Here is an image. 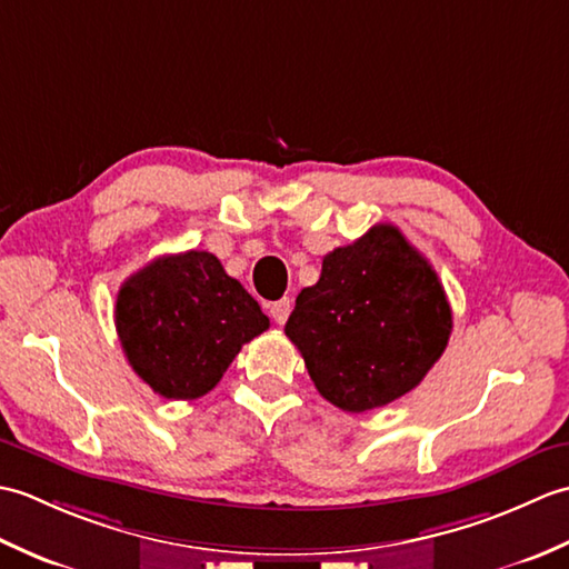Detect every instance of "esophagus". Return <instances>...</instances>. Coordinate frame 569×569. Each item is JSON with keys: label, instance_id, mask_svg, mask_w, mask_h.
Here are the masks:
<instances>
[{"label": "esophagus", "instance_id": "obj_1", "mask_svg": "<svg viewBox=\"0 0 569 569\" xmlns=\"http://www.w3.org/2000/svg\"><path fill=\"white\" fill-rule=\"evenodd\" d=\"M288 312H291V300H288V298L276 300V303L269 306V316L276 325H283L288 320Z\"/></svg>", "mask_w": 569, "mask_h": 569}]
</instances>
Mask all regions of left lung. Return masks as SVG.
<instances>
[{
  "mask_svg": "<svg viewBox=\"0 0 569 569\" xmlns=\"http://www.w3.org/2000/svg\"><path fill=\"white\" fill-rule=\"evenodd\" d=\"M452 308L428 259L393 224L322 259L286 335L322 398L347 413L389 406L413 391L445 352Z\"/></svg>",
  "mask_w": 569,
  "mask_h": 569,
  "instance_id": "8db88e82",
  "label": "left lung"
}]
</instances>
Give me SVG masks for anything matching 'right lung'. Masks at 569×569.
I'll return each instance as SVG.
<instances>
[{
	"label": "right lung",
	"mask_w": 569,
	"mask_h": 569,
	"mask_svg": "<svg viewBox=\"0 0 569 569\" xmlns=\"http://www.w3.org/2000/svg\"><path fill=\"white\" fill-rule=\"evenodd\" d=\"M114 325L131 369L153 393L192 401L220 383L241 345L269 330L237 278L210 251L153 259L117 293Z\"/></svg>",
	"instance_id": "obj_1"
}]
</instances>
